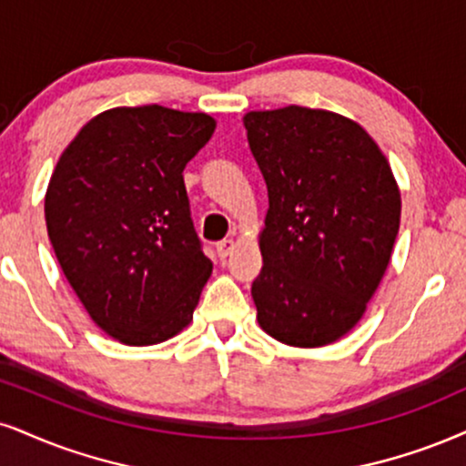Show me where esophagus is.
Returning a JSON list of instances; mask_svg holds the SVG:
<instances>
[{
    "label": "esophagus",
    "mask_w": 466,
    "mask_h": 466,
    "mask_svg": "<svg viewBox=\"0 0 466 466\" xmlns=\"http://www.w3.org/2000/svg\"><path fill=\"white\" fill-rule=\"evenodd\" d=\"M218 257H220V259H227L228 255H231V250L235 248V239H222V242H218Z\"/></svg>",
    "instance_id": "1"
}]
</instances>
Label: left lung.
I'll use <instances>...</instances> for the list:
<instances>
[{
	"label": "left lung",
	"instance_id": "1",
	"mask_svg": "<svg viewBox=\"0 0 466 466\" xmlns=\"http://www.w3.org/2000/svg\"><path fill=\"white\" fill-rule=\"evenodd\" d=\"M268 186L252 283L257 321L294 348L335 343L363 318L391 261L401 198L391 166L359 123L287 106L244 116Z\"/></svg>",
	"mask_w": 466,
	"mask_h": 466
}]
</instances>
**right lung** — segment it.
Returning <instances> with one entry per match:
<instances>
[{"label":"right lung","mask_w":466,"mask_h":466,"mask_svg":"<svg viewBox=\"0 0 466 466\" xmlns=\"http://www.w3.org/2000/svg\"><path fill=\"white\" fill-rule=\"evenodd\" d=\"M216 120L162 106L112 107L57 159L45 220L62 272L103 332L153 346L192 321L211 274L183 168Z\"/></svg>","instance_id":"right-lung-1"}]
</instances>
